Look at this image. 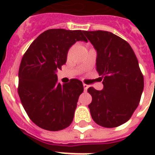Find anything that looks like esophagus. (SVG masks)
Returning <instances> with one entry per match:
<instances>
[{
    "label": "esophagus",
    "instance_id": "obj_1",
    "mask_svg": "<svg viewBox=\"0 0 155 155\" xmlns=\"http://www.w3.org/2000/svg\"><path fill=\"white\" fill-rule=\"evenodd\" d=\"M83 86H84V91H87V89L88 88V85L86 84H83Z\"/></svg>",
    "mask_w": 155,
    "mask_h": 155
}]
</instances>
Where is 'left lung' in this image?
I'll return each instance as SVG.
<instances>
[{
  "label": "left lung",
  "mask_w": 155,
  "mask_h": 155,
  "mask_svg": "<svg viewBox=\"0 0 155 155\" xmlns=\"http://www.w3.org/2000/svg\"><path fill=\"white\" fill-rule=\"evenodd\" d=\"M97 52V71L103 78L101 91L90 87L88 108L99 125L114 128L130 120L139 104L144 78L134 52L125 40L104 30L84 31Z\"/></svg>",
  "instance_id": "left-lung-1"
}]
</instances>
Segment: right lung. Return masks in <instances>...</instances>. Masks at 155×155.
I'll list each match as a JSON object with an SVG mask.
<instances>
[{
    "instance_id": "1",
    "label": "right lung",
    "mask_w": 155,
    "mask_h": 155,
    "mask_svg": "<svg viewBox=\"0 0 155 155\" xmlns=\"http://www.w3.org/2000/svg\"><path fill=\"white\" fill-rule=\"evenodd\" d=\"M81 30L51 29L30 44L18 71V92L29 117L43 130L58 131L72 122L82 82L58 83L56 71L67 62L68 50L77 41L87 42Z\"/></svg>"
}]
</instances>
